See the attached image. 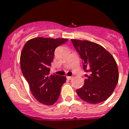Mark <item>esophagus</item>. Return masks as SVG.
Returning <instances> with one entry per match:
<instances>
[{"label": "esophagus", "mask_w": 129, "mask_h": 129, "mask_svg": "<svg viewBox=\"0 0 129 129\" xmlns=\"http://www.w3.org/2000/svg\"><path fill=\"white\" fill-rule=\"evenodd\" d=\"M66 78H67V79H73V76H66Z\"/></svg>", "instance_id": "esophagus-1"}]
</instances>
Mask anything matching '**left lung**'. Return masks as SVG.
I'll list each match as a JSON object with an SVG mask.
<instances>
[{
  "mask_svg": "<svg viewBox=\"0 0 129 129\" xmlns=\"http://www.w3.org/2000/svg\"><path fill=\"white\" fill-rule=\"evenodd\" d=\"M83 61L86 79L76 90L83 101L98 104L106 101L113 92L118 81V69L113 56L102 46L89 41L71 39Z\"/></svg>",
  "mask_w": 129,
  "mask_h": 129,
  "instance_id": "obj_1",
  "label": "left lung"
}]
</instances>
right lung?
I'll list each match as a JSON object with an SVG mask.
<instances>
[{
	"label": "right lung",
	"instance_id": "right-lung-1",
	"mask_svg": "<svg viewBox=\"0 0 129 129\" xmlns=\"http://www.w3.org/2000/svg\"><path fill=\"white\" fill-rule=\"evenodd\" d=\"M67 41L61 38H34L25 43L21 53L23 75L35 99L45 105L56 103L66 81V77L62 76L50 75V71L55 49Z\"/></svg>",
	"mask_w": 129,
	"mask_h": 129
}]
</instances>
